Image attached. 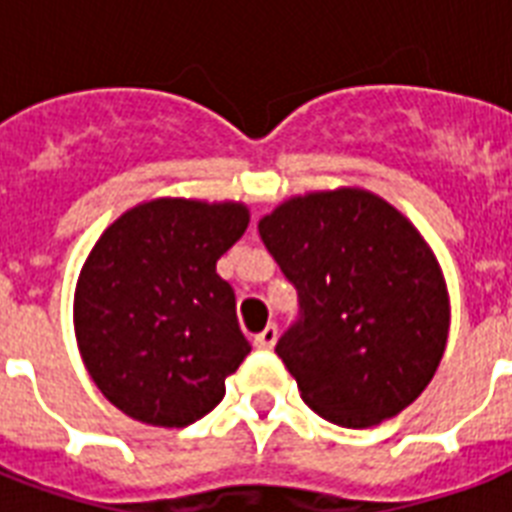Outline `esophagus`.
Listing matches in <instances>:
<instances>
[{
	"instance_id": "34e87169",
	"label": "esophagus",
	"mask_w": 512,
	"mask_h": 512,
	"mask_svg": "<svg viewBox=\"0 0 512 512\" xmlns=\"http://www.w3.org/2000/svg\"><path fill=\"white\" fill-rule=\"evenodd\" d=\"M276 340H279V329H276V324H268L260 335H255V348L271 350L276 345Z\"/></svg>"
}]
</instances>
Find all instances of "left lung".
<instances>
[{"instance_id": "obj_1", "label": "left lung", "mask_w": 512, "mask_h": 512, "mask_svg": "<svg viewBox=\"0 0 512 512\" xmlns=\"http://www.w3.org/2000/svg\"><path fill=\"white\" fill-rule=\"evenodd\" d=\"M257 231L300 292L303 319L276 353L305 404L342 428H372L417 401L444 358L452 308L412 220L342 185L289 196Z\"/></svg>"}]
</instances>
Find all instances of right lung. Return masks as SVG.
I'll return each mask as SVG.
<instances>
[{"label":"right lung","instance_id":"1","mask_svg":"<svg viewBox=\"0 0 512 512\" xmlns=\"http://www.w3.org/2000/svg\"><path fill=\"white\" fill-rule=\"evenodd\" d=\"M247 225L244 201L159 196L100 233L76 281L74 332L92 382L127 417L185 428L223 401L252 345L217 260Z\"/></svg>","mask_w":512,"mask_h":512}]
</instances>
